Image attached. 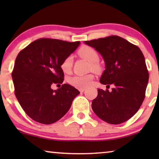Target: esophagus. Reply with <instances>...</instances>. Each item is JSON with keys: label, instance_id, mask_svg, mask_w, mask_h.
Instances as JSON below:
<instances>
[{"label": "esophagus", "instance_id": "1", "mask_svg": "<svg viewBox=\"0 0 159 159\" xmlns=\"http://www.w3.org/2000/svg\"><path fill=\"white\" fill-rule=\"evenodd\" d=\"M79 90H80V92L82 93V92H84V90H85V88H79Z\"/></svg>", "mask_w": 159, "mask_h": 159}]
</instances>
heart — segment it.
I'll return each mask as SVG.
<instances>
[{"mask_svg":"<svg viewBox=\"0 0 159 159\" xmlns=\"http://www.w3.org/2000/svg\"><path fill=\"white\" fill-rule=\"evenodd\" d=\"M78 54L82 58H84L90 63V67L95 70H99L100 65L98 64L99 54L93 48L88 45H84L78 51ZM73 65V58L71 56H68L64 58L61 63L60 67L64 73H69L71 71ZM94 79L93 74L84 75H75L68 79L69 83L78 88H85L90 86Z\"/></svg>","mask_w":159,"mask_h":159,"instance_id":"b5f03b06","label":"heart"}]
</instances>
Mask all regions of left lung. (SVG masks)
<instances>
[{"instance_id": "8db88e82", "label": "left lung", "mask_w": 159, "mask_h": 159, "mask_svg": "<svg viewBox=\"0 0 159 159\" xmlns=\"http://www.w3.org/2000/svg\"><path fill=\"white\" fill-rule=\"evenodd\" d=\"M84 43L99 52L105 61L100 82L115 85L112 91L98 89V96L92 102L93 111L108 124L125 122L136 114L145 97L149 74L142 51L116 35Z\"/></svg>"}]
</instances>
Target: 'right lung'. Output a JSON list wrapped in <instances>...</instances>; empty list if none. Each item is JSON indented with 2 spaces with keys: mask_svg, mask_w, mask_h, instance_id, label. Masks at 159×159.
Returning a JSON list of instances; mask_svg holds the SVG:
<instances>
[{
  "mask_svg": "<svg viewBox=\"0 0 159 159\" xmlns=\"http://www.w3.org/2000/svg\"><path fill=\"white\" fill-rule=\"evenodd\" d=\"M80 41L40 38L21 50L12 71L14 93L21 108L37 122L50 125L61 119L70 108L79 90L62 84L64 74L60 64L77 49Z\"/></svg>",
  "mask_w": 159,
  "mask_h": 159,
  "instance_id": "1",
  "label": "right lung"
}]
</instances>
